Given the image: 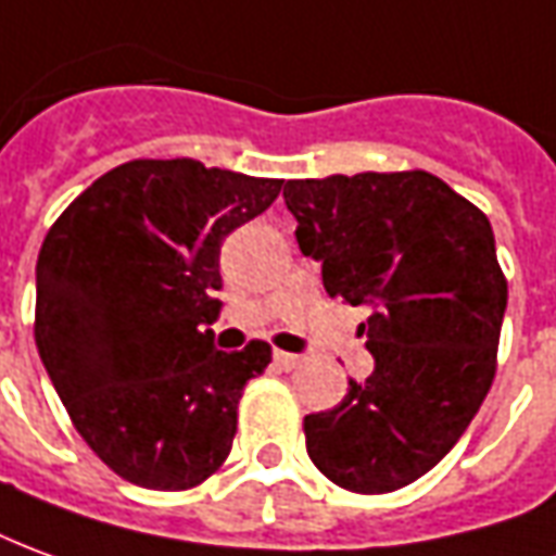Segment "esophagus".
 Masks as SVG:
<instances>
[{"mask_svg":"<svg viewBox=\"0 0 556 556\" xmlns=\"http://www.w3.org/2000/svg\"><path fill=\"white\" fill-rule=\"evenodd\" d=\"M274 364H277L279 370H294L298 364H301V355H291V352H274Z\"/></svg>","mask_w":556,"mask_h":556,"instance_id":"esophagus-1","label":"esophagus"}]
</instances>
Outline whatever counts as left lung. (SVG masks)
<instances>
[{"mask_svg":"<svg viewBox=\"0 0 556 556\" xmlns=\"http://www.w3.org/2000/svg\"><path fill=\"white\" fill-rule=\"evenodd\" d=\"M298 247L331 298L370 306L376 367L340 406L304 418L309 460L355 494L433 469L488 397L508 286L488 216L427 170L289 180Z\"/></svg>","mask_w":556,"mask_h":556,"instance_id":"left-lung-1","label":"left lung"}]
</instances>
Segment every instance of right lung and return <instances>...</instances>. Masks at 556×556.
Here are the masks:
<instances>
[{
	"label": "right lung",
	"mask_w": 556,
	"mask_h": 556,
	"mask_svg": "<svg viewBox=\"0 0 556 556\" xmlns=\"http://www.w3.org/2000/svg\"><path fill=\"white\" fill-rule=\"evenodd\" d=\"M282 180L135 159L50 225L35 265V345L72 425L119 479L189 491L223 467L243 386L270 364L219 352V247Z\"/></svg>",
	"instance_id": "1"
}]
</instances>
